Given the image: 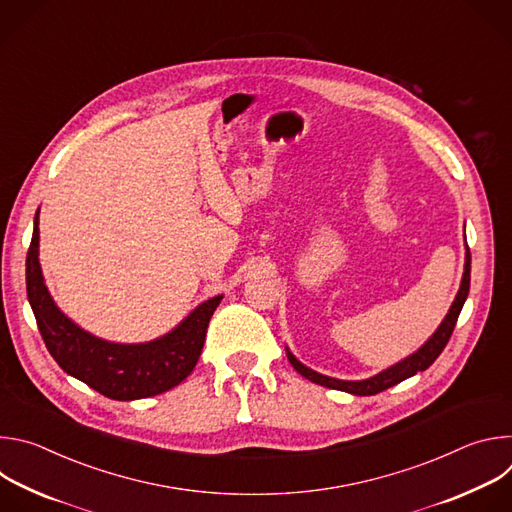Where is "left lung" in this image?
<instances>
[{
  "instance_id": "1",
  "label": "left lung",
  "mask_w": 512,
  "mask_h": 512,
  "mask_svg": "<svg viewBox=\"0 0 512 512\" xmlns=\"http://www.w3.org/2000/svg\"><path fill=\"white\" fill-rule=\"evenodd\" d=\"M468 291H470V249L466 245V259H464V273H462V281H460V289L458 294L446 314V318L442 320V324L437 326V330L409 356H405L403 360L395 362L393 367L369 377V379H360V381H342V379H334V377H328V375H322L318 371H312L310 367H306L304 362H300L294 354H291V350L285 346V354H287V360L291 362V367H294L302 377H306L308 381L316 383V385H322V387H328V389H338V391H344V393H350V395H377L421 371H425L427 367H431V362L442 354V350L446 348L452 332H454V326L458 322V316L464 308V302L468 298Z\"/></svg>"
}]
</instances>
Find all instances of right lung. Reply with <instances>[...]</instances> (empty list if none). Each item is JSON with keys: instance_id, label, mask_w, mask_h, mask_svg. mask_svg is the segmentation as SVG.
I'll return each instance as SVG.
<instances>
[{"instance_id": "obj_1", "label": "right lung", "mask_w": 512, "mask_h": 512, "mask_svg": "<svg viewBox=\"0 0 512 512\" xmlns=\"http://www.w3.org/2000/svg\"><path fill=\"white\" fill-rule=\"evenodd\" d=\"M40 208L26 257L28 302L42 340L58 367L115 401L154 397L180 385L196 367L206 328L223 296L198 304L168 334L150 342L123 344L99 338L72 322L52 300L40 267Z\"/></svg>"}]
</instances>
